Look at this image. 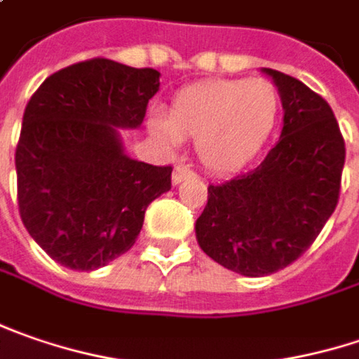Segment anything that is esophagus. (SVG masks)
<instances>
[{
    "label": "esophagus",
    "mask_w": 359,
    "mask_h": 359,
    "mask_svg": "<svg viewBox=\"0 0 359 359\" xmlns=\"http://www.w3.org/2000/svg\"><path fill=\"white\" fill-rule=\"evenodd\" d=\"M193 177H195V172H193L189 166H182V164H179V166L172 170V184H179V182H182V180L193 179Z\"/></svg>",
    "instance_id": "esophagus-1"
}]
</instances>
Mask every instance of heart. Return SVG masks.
<instances>
[{
  "label": "heart",
  "instance_id": "heart-1",
  "mask_svg": "<svg viewBox=\"0 0 359 359\" xmlns=\"http://www.w3.org/2000/svg\"><path fill=\"white\" fill-rule=\"evenodd\" d=\"M279 112V94L267 80H210L184 88L152 122L168 144L195 138L198 161L215 172L237 170L267 142Z\"/></svg>",
  "mask_w": 359,
  "mask_h": 359
}]
</instances>
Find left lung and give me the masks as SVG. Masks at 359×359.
I'll return each instance as SVG.
<instances>
[{
  "label": "left lung",
  "mask_w": 359,
  "mask_h": 359,
  "mask_svg": "<svg viewBox=\"0 0 359 359\" xmlns=\"http://www.w3.org/2000/svg\"><path fill=\"white\" fill-rule=\"evenodd\" d=\"M271 76L283 130L263 163L209 184L196 241L212 261L247 277L271 275L299 259L337 207L346 142L330 104L283 72Z\"/></svg>",
  "instance_id": "obj_1"
}]
</instances>
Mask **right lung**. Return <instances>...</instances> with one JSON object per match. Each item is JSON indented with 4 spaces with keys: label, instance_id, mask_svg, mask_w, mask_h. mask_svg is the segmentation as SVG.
<instances>
[{
    "label": "right lung",
    "instance_id": "1",
    "mask_svg": "<svg viewBox=\"0 0 359 359\" xmlns=\"http://www.w3.org/2000/svg\"><path fill=\"white\" fill-rule=\"evenodd\" d=\"M161 74L92 57L34 92L15 149L22 223L64 267L94 271L136 241L172 166L133 161L118 128H138Z\"/></svg>",
    "mask_w": 359,
    "mask_h": 359
}]
</instances>
